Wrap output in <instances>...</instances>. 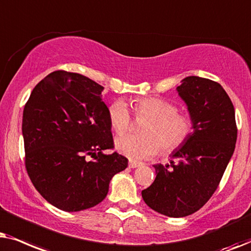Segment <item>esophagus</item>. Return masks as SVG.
Returning <instances> with one entry per match:
<instances>
[{
    "instance_id": "esophagus-1",
    "label": "esophagus",
    "mask_w": 251,
    "mask_h": 251,
    "mask_svg": "<svg viewBox=\"0 0 251 251\" xmlns=\"http://www.w3.org/2000/svg\"><path fill=\"white\" fill-rule=\"evenodd\" d=\"M142 164L141 163H139V162H134V160H129V163H128V166L131 169H135V168H139V166H141Z\"/></svg>"
}]
</instances>
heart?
<instances>
[{
    "label": "heart",
    "instance_id": "obj_1",
    "mask_svg": "<svg viewBox=\"0 0 251 251\" xmlns=\"http://www.w3.org/2000/svg\"><path fill=\"white\" fill-rule=\"evenodd\" d=\"M138 118L149 119L143 126L142 136L125 135L116 140L117 151L132 160L148 159L162 149L169 155L182 147L194 131V120L187 113L178 112V106L160 98H142L133 101ZM109 122L117 134L131 128L132 116L124 100L112 102L108 109Z\"/></svg>",
    "mask_w": 251,
    "mask_h": 251
}]
</instances>
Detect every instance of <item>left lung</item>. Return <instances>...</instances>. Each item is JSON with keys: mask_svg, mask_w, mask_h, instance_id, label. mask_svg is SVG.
<instances>
[{"mask_svg": "<svg viewBox=\"0 0 251 251\" xmlns=\"http://www.w3.org/2000/svg\"><path fill=\"white\" fill-rule=\"evenodd\" d=\"M176 92L194 120V131L171 153L170 164L153 165L155 181L141 193L149 208L173 218L192 215L209 201L233 156L238 136L234 106L218 82L190 75Z\"/></svg>", "mask_w": 251, "mask_h": 251, "instance_id": "obj_1", "label": "left lung"}]
</instances>
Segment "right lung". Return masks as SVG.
<instances>
[{"instance_id":"1","label":"right lung","mask_w":251,"mask_h":251,"mask_svg":"<svg viewBox=\"0 0 251 251\" xmlns=\"http://www.w3.org/2000/svg\"><path fill=\"white\" fill-rule=\"evenodd\" d=\"M103 89L79 73L55 71L34 87L25 104L26 170L42 198L63 211L99 204L112 176L127 168L126 157L103 153L113 148Z\"/></svg>"}]
</instances>
